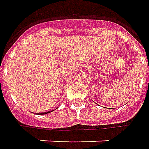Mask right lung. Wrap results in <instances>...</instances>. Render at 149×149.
I'll return each instance as SVG.
<instances>
[{"label": "right lung", "mask_w": 149, "mask_h": 149, "mask_svg": "<svg viewBox=\"0 0 149 149\" xmlns=\"http://www.w3.org/2000/svg\"><path fill=\"white\" fill-rule=\"evenodd\" d=\"M52 111H53V110H52V111H47V112H42V113H38V115H44V114H47V113H50V112H52Z\"/></svg>", "instance_id": "1"}]
</instances>
